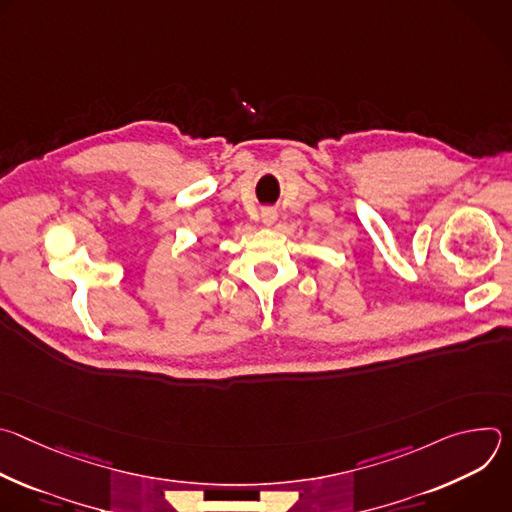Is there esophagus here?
<instances>
[{
  "mask_svg": "<svg viewBox=\"0 0 512 512\" xmlns=\"http://www.w3.org/2000/svg\"><path fill=\"white\" fill-rule=\"evenodd\" d=\"M275 218H277V212L273 210V208H263V212H261V221H263V225H273L275 223Z\"/></svg>",
  "mask_w": 512,
  "mask_h": 512,
  "instance_id": "obj_1",
  "label": "esophagus"
}]
</instances>
